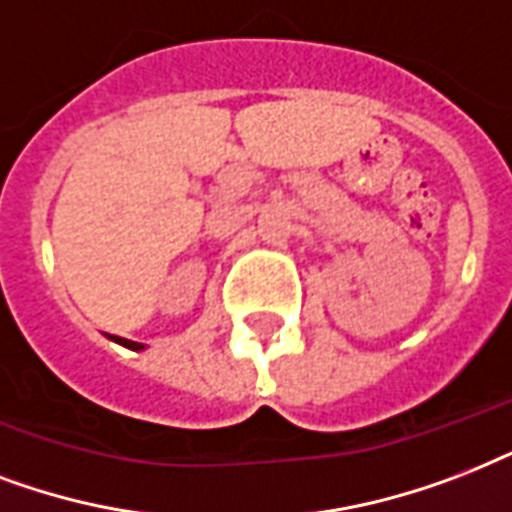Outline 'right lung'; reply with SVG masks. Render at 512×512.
<instances>
[{"instance_id":"1","label":"right lung","mask_w":512,"mask_h":512,"mask_svg":"<svg viewBox=\"0 0 512 512\" xmlns=\"http://www.w3.org/2000/svg\"><path fill=\"white\" fill-rule=\"evenodd\" d=\"M117 342L125 344V347H130V350H144V344H138V342H130V339H120V336H114Z\"/></svg>"}]
</instances>
